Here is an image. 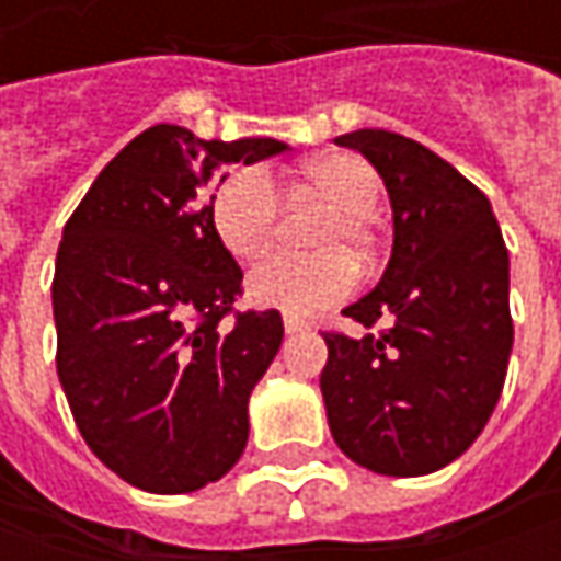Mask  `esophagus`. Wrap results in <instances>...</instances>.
<instances>
[{"instance_id": "34e87169", "label": "esophagus", "mask_w": 561, "mask_h": 561, "mask_svg": "<svg viewBox=\"0 0 561 561\" xmlns=\"http://www.w3.org/2000/svg\"><path fill=\"white\" fill-rule=\"evenodd\" d=\"M306 328H309V324H306V321H299V318H290V314H287V318H284V331H287V334H302V331H306Z\"/></svg>"}]
</instances>
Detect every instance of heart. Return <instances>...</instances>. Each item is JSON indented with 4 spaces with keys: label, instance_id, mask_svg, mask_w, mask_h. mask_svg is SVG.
<instances>
[{
    "label": "heart",
    "instance_id": "b5f03b06",
    "mask_svg": "<svg viewBox=\"0 0 561 561\" xmlns=\"http://www.w3.org/2000/svg\"><path fill=\"white\" fill-rule=\"evenodd\" d=\"M306 184L334 215L324 218L314 247L328 252L296 255L274 252L247 277V296L255 306L287 314H312L356 290V265L336 249L368 247V215L380 199L377 171L353 152H331L302 168ZM208 218L221 247L237 259H259L271 247L280 218V193L265 164H240L225 171L208 196Z\"/></svg>",
    "mask_w": 561,
    "mask_h": 561
}]
</instances>
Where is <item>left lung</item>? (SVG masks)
I'll return each mask as SVG.
<instances>
[{
    "label": "left lung",
    "instance_id": "8db88e82",
    "mask_svg": "<svg viewBox=\"0 0 561 561\" xmlns=\"http://www.w3.org/2000/svg\"><path fill=\"white\" fill-rule=\"evenodd\" d=\"M336 142L383 178L393 255L375 290L343 309L368 334H324L328 424L362 468L419 478L459 459L503 393L508 252L490 199L427 146L390 130Z\"/></svg>",
    "mask_w": 561,
    "mask_h": 561
}]
</instances>
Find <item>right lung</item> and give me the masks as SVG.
I'll return each instance as SVG.
<instances>
[{
	"instance_id": "add662e5",
	"label": "right lung",
	"mask_w": 561,
	"mask_h": 561,
	"mask_svg": "<svg viewBox=\"0 0 561 561\" xmlns=\"http://www.w3.org/2000/svg\"><path fill=\"white\" fill-rule=\"evenodd\" d=\"M284 149L156 124L102 168L65 225L53 277L58 380L99 462L146 493L199 490L247 449L249 393L284 321L277 309L233 312L243 271L211 227L205 184L218 164Z\"/></svg>"
}]
</instances>
